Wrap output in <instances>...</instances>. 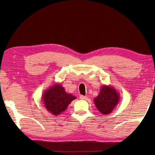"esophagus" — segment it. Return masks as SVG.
Wrapping results in <instances>:
<instances>
[{
  "mask_svg": "<svg viewBox=\"0 0 155 155\" xmlns=\"http://www.w3.org/2000/svg\"><path fill=\"white\" fill-rule=\"evenodd\" d=\"M80 98H81V99H83V100H87V96H83V95H81Z\"/></svg>",
  "mask_w": 155,
  "mask_h": 155,
  "instance_id": "obj_1",
  "label": "esophagus"
}]
</instances>
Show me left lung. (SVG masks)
Returning a JSON list of instances; mask_svg holds the SVG:
<instances>
[{
    "mask_svg": "<svg viewBox=\"0 0 155 155\" xmlns=\"http://www.w3.org/2000/svg\"><path fill=\"white\" fill-rule=\"evenodd\" d=\"M120 100L118 92L111 85H103L99 94L94 98L98 110L103 114H108L114 110Z\"/></svg>",
    "mask_w": 155,
    "mask_h": 155,
    "instance_id": "1",
    "label": "left lung"
}]
</instances>
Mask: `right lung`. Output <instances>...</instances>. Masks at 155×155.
I'll return each instance as SVG.
<instances>
[{
    "label": "right lung",
    "mask_w": 155,
    "mask_h": 155,
    "mask_svg": "<svg viewBox=\"0 0 155 155\" xmlns=\"http://www.w3.org/2000/svg\"><path fill=\"white\" fill-rule=\"evenodd\" d=\"M42 99L46 109L57 116L67 109L68 104L76 99V97L67 93L61 84L54 83L45 90L42 95Z\"/></svg>",
    "instance_id": "right-lung-1"
}]
</instances>
